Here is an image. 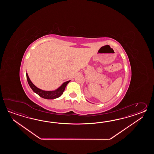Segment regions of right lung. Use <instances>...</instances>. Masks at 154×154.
<instances>
[{
    "instance_id": "obj_1",
    "label": "right lung",
    "mask_w": 154,
    "mask_h": 154,
    "mask_svg": "<svg viewBox=\"0 0 154 154\" xmlns=\"http://www.w3.org/2000/svg\"><path fill=\"white\" fill-rule=\"evenodd\" d=\"M26 78H27L28 84L30 86V88L33 91L35 92L37 95H39L40 97L45 98V99H48V100L55 99V98L59 97L61 95H62L63 92L65 90L66 86L69 83V82H70V80H69V81L64 82L59 88L54 91H45V90H43L40 88H38L33 84L31 81L30 80L27 72H26Z\"/></svg>"
}]
</instances>
